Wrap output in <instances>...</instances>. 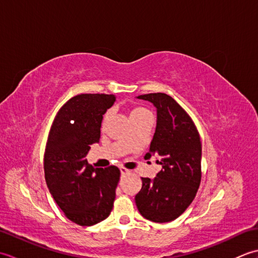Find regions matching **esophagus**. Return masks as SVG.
<instances>
[{"instance_id":"esophagus-1","label":"esophagus","mask_w":258,"mask_h":258,"mask_svg":"<svg viewBox=\"0 0 258 258\" xmlns=\"http://www.w3.org/2000/svg\"><path fill=\"white\" fill-rule=\"evenodd\" d=\"M119 171H120V174L122 175H125V174H128L131 171L130 169H127V168H125V167H120L119 168Z\"/></svg>"}]
</instances>
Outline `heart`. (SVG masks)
<instances>
[{"instance_id": "1", "label": "heart", "mask_w": 258, "mask_h": 258, "mask_svg": "<svg viewBox=\"0 0 258 258\" xmlns=\"http://www.w3.org/2000/svg\"><path fill=\"white\" fill-rule=\"evenodd\" d=\"M145 112H147L145 108H142V107H136V108L132 109V112H131V116H132V115H136V114H142V113H145ZM107 115H108V114H106V115H105V117H104V119H106V118H107Z\"/></svg>"}]
</instances>
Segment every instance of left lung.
Returning a JSON list of instances; mask_svg holds the SVG:
<instances>
[{
    "label": "left lung",
    "instance_id": "left-lung-1",
    "mask_svg": "<svg viewBox=\"0 0 258 258\" xmlns=\"http://www.w3.org/2000/svg\"><path fill=\"white\" fill-rule=\"evenodd\" d=\"M156 108V128L145 158L156 155L162 169L156 177H142L135 196L141 215L155 223L176 220L193 202L201 183L202 144L193 120L164 93L136 96Z\"/></svg>",
    "mask_w": 258,
    "mask_h": 258
}]
</instances>
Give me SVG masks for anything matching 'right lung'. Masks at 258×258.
<instances>
[{
	"label": "right lung",
	"instance_id": "right-lung-1",
	"mask_svg": "<svg viewBox=\"0 0 258 258\" xmlns=\"http://www.w3.org/2000/svg\"><path fill=\"white\" fill-rule=\"evenodd\" d=\"M113 94H81L59 109L48 134L44 174L50 193L70 221L92 226L108 217L119 180L116 166L94 168L86 160L100 142L103 115Z\"/></svg>",
	"mask_w": 258,
	"mask_h": 258
}]
</instances>
